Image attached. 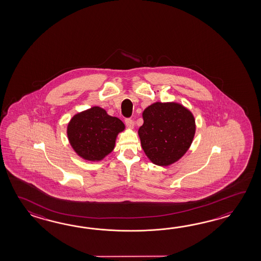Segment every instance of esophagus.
Wrapping results in <instances>:
<instances>
[{
	"instance_id": "esophagus-1",
	"label": "esophagus",
	"mask_w": 261,
	"mask_h": 261,
	"mask_svg": "<svg viewBox=\"0 0 261 261\" xmlns=\"http://www.w3.org/2000/svg\"><path fill=\"white\" fill-rule=\"evenodd\" d=\"M125 124H126V126L128 127V128H133V126H134V121H133L132 118H125Z\"/></svg>"
}]
</instances>
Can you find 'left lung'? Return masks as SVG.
Here are the masks:
<instances>
[{
  "label": "left lung",
  "mask_w": 261,
  "mask_h": 261,
  "mask_svg": "<svg viewBox=\"0 0 261 261\" xmlns=\"http://www.w3.org/2000/svg\"><path fill=\"white\" fill-rule=\"evenodd\" d=\"M139 136L144 153L153 163L167 166L188 151L195 134L192 114L174 102H155L144 113Z\"/></svg>",
  "instance_id": "8db88e82"
}]
</instances>
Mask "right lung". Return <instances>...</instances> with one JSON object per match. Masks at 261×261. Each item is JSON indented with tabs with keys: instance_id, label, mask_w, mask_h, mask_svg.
<instances>
[{
	"instance_id": "right-lung-1",
	"label": "right lung",
	"mask_w": 261,
	"mask_h": 261,
	"mask_svg": "<svg viewBox=\"0 0 261 261\" xmlns=\"http://www.w3.org/2000/svg\"><path fill=\"white\" fill-rule=\"evenodd\" d=\"M125 128L117 117L108 116L100 107H92L72 117L67 134L72 148L89 161H100L111 153L117 133Z\"/></svg>"
}]
</instances>
